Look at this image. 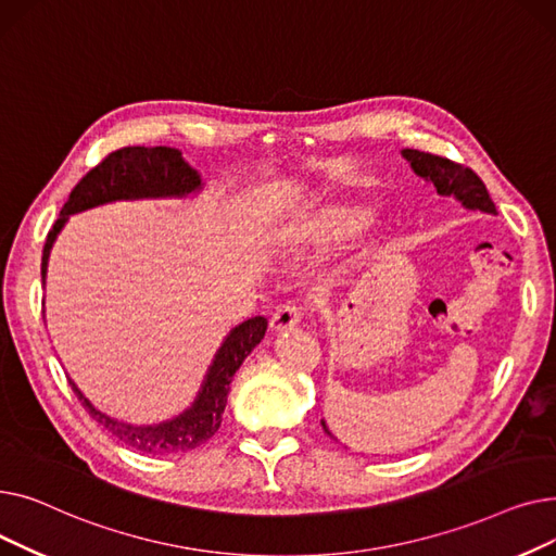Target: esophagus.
I'll list each match as a JSON object with an SVG mask.
<instances>
[{"label":"esophagus","mask_w":556,"mask_h":556,"mask_svg":"<svg viewBox=\"0 0 556 556\" xmlns=\"http://www.w3.org/2000/svg\"><path fill=\"white\" fill-rule=\"evenodd\" d=\"M302 308L295 306V304H286V306H279L275 311V315L270 317V331L279 333V331H286V329H293L302 323Z\"/></svg>","instance_id":"obj_1"}]
</instances>
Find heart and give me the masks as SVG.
Here are the masks:
<instances>
[{
  "instance_id": "obj_1",
  "label": "heart",
  "mask_w": 556,
  "mask_h": 556,
  "mask_svg": "<svg viewBox=\"0 0 556 556\" xmlns=\"http://www.w3.org/2000/svg\"><path fill=\"white\" fill-rule=\"evenodd\" d=\"M361 220V214L346 207H327L300 216L283 229V241L293 248H325Z\"/></svg>"
}]
</instances>
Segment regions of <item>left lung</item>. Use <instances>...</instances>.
Listing matches in <instances>:
<instances>
[{"label":"left lung","instance_id":"8db88e82","mask_svg":"<svg viewBox=\"0 0 556 556\" xmlns=\"http://www.w3.org/2000/svg\"><path fill=\"white\" fill-rule=\"evenodd\" d=\"M401 155L410 162L413 170L419 175V178L434 185V189L440 195H446V198L453 195L455 200H459L464 204L466 210L495 214V204H493L484 182L469 166H462L446 157L430 155V153L415 151V149H403ZM323 428L327 434H331L325 419H323Z\"/></svg>","mask_w":556,"mask_h":556}]
</instances>
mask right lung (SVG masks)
Returning <instances> with one entry per match:
<instances>
[{
  "mask_svg": "<svg viewBox=\"0 0 556 556\" xmlns=\"http://www.w3.org/2000/svg\"><path fill=\"white\" fill-rule=\"evenodd\" d=\"M202 189L200 173L185 162L178 149L168 146H128L110 153L99 166H94L85 178L74 187L70 200L61 210V216L47 233L42 250V281L47 277L49 252L58 233L65 227L72 214L99 207V204L114 200H143V198H187ZM268 329L266 317H250L239 327H233L223 340L220 349L204 376L202 388L191 403V407L170 421L153 426H132L119 419H112L83 396L72 378H67L72 390L90 417L101 424L116 440L139 453H187L202 446L216 434L223 421L225 403L229 394V383L252 349L263 340Z\"/></svg>",
  "mask_w": 556,
  "mask_h": 556,
  "instance_id": "obj_1",
  "label": "right lung"
}]
</instances>
